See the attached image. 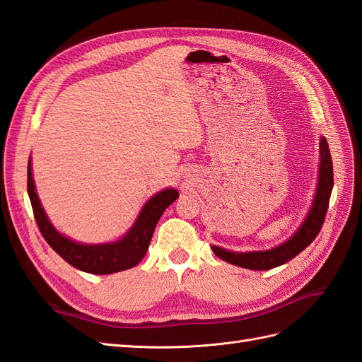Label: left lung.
I'll return each mask as SVG.
<instances>
[{"label":"left lung","instance_id":"1","mask_svg":"<svg viewBox=\"0 0 362 362\" xmlns=\"http://www.w3.org/2000/svg\"><path fill=\"white\" fill-rule=\"evenodd\" d=\"M334 187V168L329 146L325 137L320 139V166H319V181H317V190L310 213L306 214L305 221L286 243L269 250H252V252H233L218 246H211L214 254L229 262L243 269L250 270H270L286 264L296 255L308 247L314 238L319 235L325 222V216L329 206L331 193Z\"/></svg>","mask_w":362,"mask_h":362}]
</instances>
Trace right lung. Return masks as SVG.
<instances>
[{
    "label": "right lung",
    "mask_w": 362,
    "mask_h": 362,
    "mask_svg": "<svg viewBox=\"0 0 362 362\" xmlns=\"http://www.w3.org/2000/svg\"><path fill=\"white\" fill-rule=\"evenodd\" d=\"M27 190L36 223L40 229V234L47 240V243L64 261L69 262L71 266L92 273V275H110V273L122 272L137 266L141 258L146 255L152 234H154V229L163 211L173 201H177L180 194L175 189H166L152 196L141 208L134 225L117 242L103 245H83L62 235L49 222L37 198L30 161L27 172Z\"/></svg>",
    "instance_id": "add662e5"
}]
</instances>
